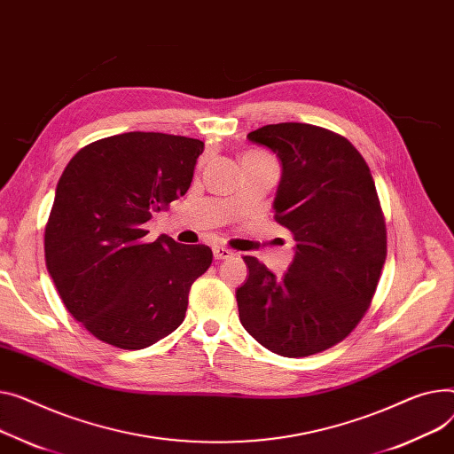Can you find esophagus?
<instances>
[{
  "label": "esophagus",
  "instance_id": "obj_1",
  "mask_svg": "<svg viewBox=\"0 0 454 454\" xmlns=\"http://www.w3.org/2000/svg\"><path fill=\"white\" fill-rule=\"evenodd\" d=\"M214 255H215V259H230V257H233V252L226 247H214Z\"/></svg>",
  "mask_w": 454,
  "mask_h": 454
}]
</instances>
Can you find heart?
<instances>
[{"instance_id":"heart-1","label":"heart","mask_w":454,"mask_h":454,"mask_svg":"<svg viewBox=\"0 0 454 454\" xmlns=\"http://www.w3.org/2000/svg\"><path fill=\"white\" fill-rule=\"evenodd\" d=\"M247 157H255V159H262V157H266V155H262V153H259V151H250V153H247L243 159H247Z\"/></svg>"}]
</instances>
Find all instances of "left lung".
Masks as SVG:
<instances>
[{"mask_svg": "<svg viewBox=\"0 0 454 454\" xmlns=\"http://www.w3.org/2000/svg\"><path fill=\"white\" fill-rule=\"evenodd\" d=\"M248 140L281 162L276 221L295 240L278 278L245 255L239 319L264 348L305 357L343 341L365 316L387 257V230L365 159L341 135L299 122L270 124Z\"/></svg>", "mask_w": 454, "mask_h": 454, "instance_id": "left-lung-1", "label": "left lung"}]
</instances>
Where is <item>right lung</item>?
Listing matches in <instances>:
<instances>
[{
    "label": "right lung",
    "mask_w": 454,
    "mask_h": 454,
    "mask_svg": "<svg viewBox=\"0 0 454 454\" xmlns=\"http://www.w3.org/2000/svg\"><path fill=\"white\" fill-rule=\"evenodd\" d=\"M204 142L122 133L82 147L58 180L45 226V262L66 309L97 340L138 350L184 321L188 294L209 268L204 245L144 224L183 197Z\"/></svg>",
    "instance_id": "1"
}]
</instances>
